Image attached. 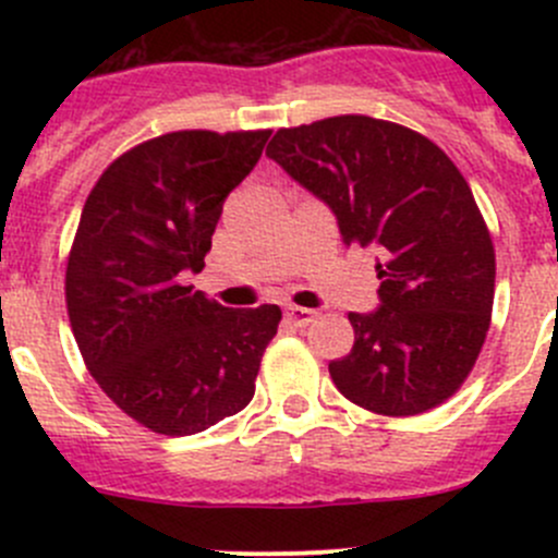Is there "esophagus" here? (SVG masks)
Wrapping results in <instances>:
<instances>
[{
  "label": "esophagus",
  "mask_w": 558,
  "mask_h": 558,
  "mask_svg": "<svg viewBox=\"0 0 558 558\" xmlns=\"http://www.w3.org/2000/svg\"><path fill=\"white\" fill-rule=\"evenodd\" d=\"M286 318L296 326H307L315 318V311H307V307H300V305H289L286 307Z\"/></svg>",
  "instance_id": "1"
}]
</instances>
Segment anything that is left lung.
I'll list each match as a JSON object with an SVG mask.
<instances>
[{"label":"left lung","mask_w":558,"mask_h":558,"mask_svg":"<svg viewBox=\"0 0 558 558\" xmlns=\"http://www.w3.org/2000/svg\"><path fill=\"white\" fill-rule=\"evenodd\" d=\"M267 156L331 207L345 245L380 247V307L348 315L353 348L329 364L342 397L378 415L453 397L486 342L497 262L446 150L399 123L335 116L278 129Z\"/></svg>","instance_id":"1"}]
</instances>
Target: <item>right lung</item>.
<instances>
[{"label":"right lung","mask_w":558,"mask_h":558,"mask_svg":"<svg viewBox=\"0 0 558 558\" xmlns=\"http://www.w3.org/2000/svg\"><path fill=\"white\" fill-rule=\"evenodd\" d=\"M269 129H185L118 156L83 205L66 258V313L99 388L167 437L210 429L256 391L280 307L229 311L199 272L223 199L256 167Z\"/></svg>","instance_id":"add662e5"}]
</instances>
